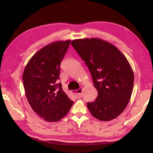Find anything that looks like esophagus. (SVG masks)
Listing matches in <instances>:
<instances>
[{
    "label": "esophagus",
    "instance_id": "esophagus-1",
    "mask_svg": "<svg viewBox=\"0 0 153 153\" xmlns=\"http://www.w3.org/2000/svg\"><path fill=\"white\" fill-rule=\"evenodd\" d=\"M71 93H72L74 97H76V98L79 99L80 97H82V88H79V89L76 90H73Z\"/></svg>",
    "mask_w": 153,
    "mask_h": 153
}]
</instances>
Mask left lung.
Segmentation results:
<instances>
[{"mask_svg": "<svg viewBox=\"0 0 153 153\" xmlns=\"http://www.w3.org/2000/svg\"><path fill=\"white\" fill-rule=\"evenodd\" d=\"M71 44L85 61L98 92L95 101L87 102L90 112L101 121L117 118L129 102L134 87L128 60L114 45L101 39H79Z\"/></svg>", "mask_w": 153, "mask_h": 153, "instance_id": "1", "label": "left lung"}]
</instances>
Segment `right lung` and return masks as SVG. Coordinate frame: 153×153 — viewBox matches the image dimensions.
<instances>
[{
	"instance_id": "right-lung-1",
	"label": "right lung",
	"mask_w": 153,
	"mask_h": 153,
	"mask_svg": "<svg viewBox=\"0 0 153 153\" xmlns=\"http://www.w3.org/2000/svg\"><path fill=\"white\" fill-rule=\"evenodd\" d=\"M70 40L48 44L37 51L25 67L22 79L25 96L31 108L48 122L59 121L69 112L74 102L57 83L60 65Z\"/></svg>"
}]
</instances>
